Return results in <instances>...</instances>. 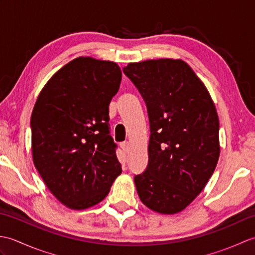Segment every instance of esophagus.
Returning <instances> with one entry per match:
<instances>
[{
    "label": "esophagus",
    "mask_w": 255,
    "mask_h": 255,
    "mask_svg": "<svg viewBox=\"0 0 255 255\" xmlns=\"http://www.w3.org/2000/svg\"><path fill=\"white\" fill-rule=\"evenodd\" d=\"M121 148L123 149V151L125 153H128L129 152V142L125 141V142H122L121 143Z\"/></svg>",
    "instance_id": "1"
}]
</instances>
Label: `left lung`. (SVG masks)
I'll return each instance as SVG.
<instances>
[{
  "label": "left lung",
  "instance_id": "left-lung-1",
  "mask_svg": "<svg viewBox=\"0 0 255 255\" xmlns=\"http://www.w3.org/2000/svg\"><path fill=\"white\" fill-rule=\"evenodd\" d=\"M123 71L141 94L150 123L148 165L133 178L139 197L158 213H180L217 165L219 119L214 102L182 60L129 63Z\"/></svg>",
  "mask_w": 255,
  "mask_h": 255
}]
</instances>
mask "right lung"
Listing matches in <instances>:
<instances>
[{"label": "right lung", "mask_w": 255, "mask_h": 255, "mask_svg": "<svg viewBox=\"0 0 255 255\" xmlns=\"http://www.w3.org/2000/svg\"><path fill=\"white\" fill-rule=\"evenodd\" d=\"M121 81L117 63L80 57L59 70L36 101L32 160L49 191L69 208L102 202L122 173L108 123Z\"/></svg>", "instance_id": "obj_1"}]
</instances>
